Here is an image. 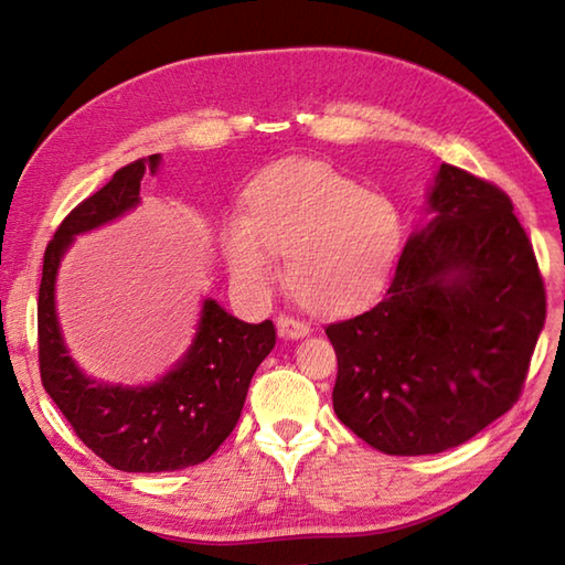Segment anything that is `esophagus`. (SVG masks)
Listing matches in <instances>:
<instances>
[{
    "mask_svg": "<svg viewBox=\"0 0 565 565\" xmlns=\"http://www.w3.org/2000/svg\"><path fill=\"white\" fill-rule=\"evenodd\" d=\"M276 328H279V334L286 340H298V338H306L310 332V326L306 320H298L294 316H279L276 320Z\"/></svg>",
    "mask_w": 565,
    "mask_h": 565,
    "instance_id": "34e87169",
    "label": "esophagus"
}]
</instances>
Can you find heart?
Here are the masks:
<instances>
[{
  "label": "heart",
  "instance_id": "1",
  "mask_svg": "<svg viewBox=\"0 0 565 565\" xmlns=\"http://www.w3.org/2000/svg\"><path fill=\"white\" fill-rule=\"evenodd\" d=\"M401 239V215L388 199L326 162L284 160L245 186L243 221L225 225L223 247L247 289L267 291L274 255H281L296 303L344 316L383 289Z\"/></svg>",
  "mask_w": 565,
  "mask_h": 565
}]
</instances>
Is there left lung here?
I'll return each instance as SVG.
<instances>
[{
  "label": "left lung",
  "mask_w": 565,
  "mask_h": 565,
  "mask_svg": "<svg viewBox=\"0 0 565 565\" xmlns=\"http://www.w3.org/2000/svg\"><path fill=\"white\" fill-rule=\"evenodd\" d=\"M429 213L383 301L326 328L334 413L393 456L459 447L505 415L546 320L542 271L505 191L444 162Z\"/></svg>",
  "instance_id": "8db88e82"
}]
</instances>
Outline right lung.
<instances>
[{"label": "right lung", "mask_w": 565, "mask_h": 565, "mask_svg": "<svg viewBox=\"0 0 565 565\" xmlns=\"http://www.w3.org/2000/svg\"><path fill=\"white\" fill-rule=\"evenodd\" d=\"M158 164L160 154H150L121 167L109 184L65 215L45 247L39 289L43 388L75 435L102 461L128 473L177 471L206 461L237 425L249 381L276 342L271 320L249 326L209 298L186 356L152 386L97 383L67 356L55 316V274L63 252L75 235L134 209L146 170L154 172Z\"/></svg>", "instance_id": "1"}]
</instances>
